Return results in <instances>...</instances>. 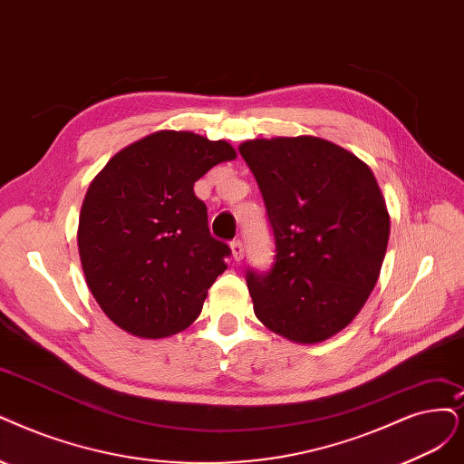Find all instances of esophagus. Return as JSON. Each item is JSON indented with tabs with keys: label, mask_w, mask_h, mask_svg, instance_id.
<instances>
[{
	"label": "esophagus",
	"mask_w": 464,
	"mask_h": 464,
	"mask_svg": "<svg viewBox=\"0 0 464 464\" xmlns=\"http://www.w3.org/2000/svg\"><path fill=\"white\" fill-rule=\"evenodd\" d=\"M231 256L235 262H241L243 256H245V248H243V243L241 241H233L231 243Z\"/></svg>",
	"instance_id": "34e87169"
}]
</instances>
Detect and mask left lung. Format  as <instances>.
<instances>
[{
  "mask_svg": "<svg viewBox=\"0 0 464 464\" xmlns=\"http://www.w3.org/2000/svg\"><path fill=\"white\" fill-rule=\"evenodd\" d=\"M266 200L276 264L248 271L254 314L269 331L319 344L362 312L381 276L390 214L372 169L315 135L238 145Z\"/></svg>",
  "mask_w": 464,
  "mask_h": 464,
  "instance_id": "obj_1",
  "label": "left lung"
}]
</instances>
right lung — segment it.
Instances as JSON below:
<instances>
[{"label":"right lung","instance_id":"add662e5","mask_svg":"<svg viewBox=\"0 0 464 464\" xmlns=\"http://www.w3.org/2000/svg\"><path fill=\"white\" fill-rule=\"evenodd\" d=\"M237 159L227 141L160 130L105 164L88 187L78 252L93 298L120 329L166 338L191 324L229 246L208 231L195 181Z\"/></svg>","mask_w":464,"mask_h":464}]
</instances>
